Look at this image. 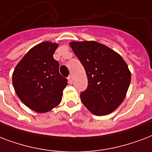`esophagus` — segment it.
Here are the masks:
<instances>
[{
	"mask_svg": "<svg viewBox=\"0 0 152 152\" xmlns=\"http://www.w3.org/2000/svg\"><path fill=\"white\" fill-rule=\"evenodd\" d=\"M67 78H68V82H69V83H70V84H72V82H73L72 75H69V77H68Z\"/></svg>",
	"mask_w": 152,
	"mask_h": 152,
	"instance_id": "esophagus-1",
	"label": "esophagus"
}]
</instances>
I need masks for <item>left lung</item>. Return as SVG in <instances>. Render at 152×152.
Masks as SVG:
<instances>
[{
	"label": "left lung",
	"mask_w": 152,
	"mask_h": 152,
	"mask_svg": "<svg viewBox=\"0 0 152 152\" xmlns=\"http://www.w3.org/2000/svg\"><path fill=\"white\" fill-rule=\"evenodd\" d=\"M70 45L88 78V87L80 94L83 104L97 116L113 113L124 101L131 82L125 61L96 41L71 42Z\"/></svg>",
	"instance_id": "obj_1"
}]
</instances>
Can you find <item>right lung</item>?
I'll return each mask as SVG.
<instances>
[{
  "mask_svg": "<svg viewBox=\"0 0 152 152\" xmlns=\"http://www.w3.org/2000/svg\"><path fill=\"white\" fill-rule=\"evenodd\" d=\"M58 43L43 42L33 47L16 65L12 84L21 102L34 111H50L62 101L67 79L59 74L53 54Z\"/></svg>",
  "mask_w": 152,
  "mask_h": 152,
  "instance_id": "1",
  "label": "right lung"
}]
</instances>
